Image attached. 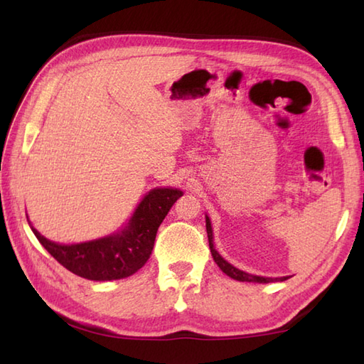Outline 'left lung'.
I'll list each match as a JSON object with an SVG mask.
<instances>
[{"instance_id": "1", "label": "left lung", "mask_w": 364, "mask_h": 364, "mask_svg": "<svg viewBox=\"0 0 364 364\" xmlns=\"http://www.w3.org/2000/svg\"><path fill=\"white\" fill-rule=\"evenodd\" d=\"M206 233H208V241H210V249L213 253V258L215 261V264H218L222 272H225L228 277L235 278L237 282H253V283H270V282H284L288 277H280V278H272V277H259V275H252V274H247L244 270H239L237 267L231 266L228 261L223 259L219 252L214 249V244H213V228H211V222L210 218L206 215Z\"/></svg>"}]
</instances>
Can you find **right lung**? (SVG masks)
Returning <instances> with one entry per match:
<instances>
[{"label":"right lung","mask_w":364,"mask_h":364,"mask_svg":"<svg viewBox=\"0 0 364 364\" xmlns=\"http://www.w3.org/2000/svg\"><path fill=\"white\" fill-rule=\"evenodd\" d=\"M181 196L180 189H153L142 198L120 233L81 244L51 242L29 220L28 223L51 257L75 275L94 282L120 280L137 272L150 258L158 228Z\"/></svg>","instance_id":"right-lung-1"}]
</instances>
